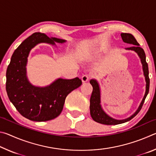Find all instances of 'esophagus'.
<instances>
[{"instance_id": "34e87169", "label": "esophagus", "mask_w": 156, "mask_h": 156, "mask_svg": "<svg viewBox=\"0 0 156 156\" xmlns=\"http://www.w3.org/2000/svg\"><path fill=\"white\" fill-rule=\"evenodd\" d=\"M82 81H83V83H85V82H87L89 79H90V76L87 74H84L83 76H82Z\"/></svg>"}]
</instances>
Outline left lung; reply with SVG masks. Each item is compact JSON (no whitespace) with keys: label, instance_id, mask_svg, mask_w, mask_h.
<instances>
[{"label":"left lung","instance_id":"left-lung-1","mask_svg":"<svg viewBox=\"0 0 156 156\" xmlns=\"http://www.w3.org/2000/svg\"><path fill=\"white\" fill-rule=\"evenodd\" d=\"M121 37H122V41L126 43H129L131 44H133L131 47L126 48L127 50H131V51H134L138 54V56L140 58L142 65V69H143L144 76L145 78V81H146V91H145V94L143 99H142V102L140 104L138 109L136 112L133 113V115H131L126 119L124 120H116L110 117L106 113L104 112L102 109L100 105V89L99 87V84L98 83L96 80L95 79H91L90 80V84L93 87V91H92L91 96L90 98V113L91 118H93L94 121L97 122H99L100 124H103V125H119V124H122L124 122H128L132 118L135 117V116L138 114L140 112V111L142 109V105L144 104V100L146 98L147 94H149V84H150V80L149 78V68H148V64L146 62V56H145V53L142 48L140 47L139 43L137 42L136 39L134 38V36L131 34H126V33H122L121 34Z\"/></svg>","mask_w":156,"mask_h":156}]
</instances>
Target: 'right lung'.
Wrapping results in <instances>:
<instances>
[{"mask_svg": "<svg viewBox=\"0 0 156 156\" xmlns=\"http://www.w3.org/2000/svg\"><path fill=\"white\" fill-rule=\"evenodd\" d=\"M65 42L36 32L26 38L12 54L6 73L7 94L18 112L29 120L43 122L56 118L62 112L67 95L82 84L78 77L58 78L44 87L34 86L28 80L26 65L31 49L41 43L54 45Z\"/></svg>", "mask_w": 156, "mask_h": 156, "instance_id": "1", "label": "right lung"}]
</instances>
